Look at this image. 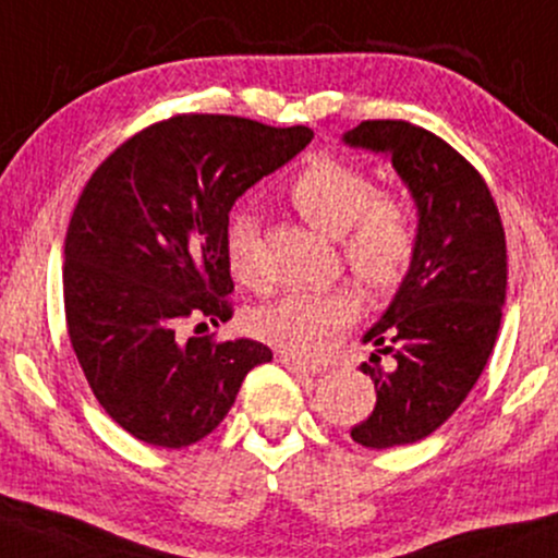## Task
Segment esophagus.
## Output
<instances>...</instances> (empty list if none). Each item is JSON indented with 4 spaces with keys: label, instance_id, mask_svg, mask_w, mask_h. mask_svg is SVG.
Here are the masks:
<instances>
[{
    "label": "esophagus",
    "instance_id": "obj_1",
    "mask_svg": "<svg viewBox=\"0 0 558 558\" xmlns=\"http://www.w3.org/2000/svg\"><path fill=\"white\" fill-rule=\"evenodd\" d=\"M278 361L280 364H283L288 372L291 374H296V377H314V374L319 372L317 366H312V364H304V361H299L296 355H288V353H280L278 355Z\"/></svg>",
    "mask_w": 558,
    "mask_h": 558
}]
</instances>
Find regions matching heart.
<instances>
[{"mask_svg":"<svg viewBox=\"0 0 558 558\" xmlns=\"http://www.w3.org/2000/svg\"><path fill=\"white\" fill-rule=\"evenodd\" d=\"M288 203L327 236H340L345 267L372 299H389L411 275L418 257V220L398 194L379 192L364 171L332 158H317L293 177ZM259 220L250 210L228 215L223 254L239 286L257 288ZM351 288L291 291L252 314V332L301 361L319 359L340 332L359 319Z\"/></svg>","mask_w":558,"mask_h":558,"instance_id":"b5f03b06","label":"heart"}]
</instances>
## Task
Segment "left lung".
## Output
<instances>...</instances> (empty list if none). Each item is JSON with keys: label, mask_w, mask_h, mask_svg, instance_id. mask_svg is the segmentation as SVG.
Masks as SVG:
<instances>
[{"label": "left lung", "mask_w": 558, "mask_h": 558, "mask_svg": "<svg viewBox=\"0 0 558 558\" xmlns=\"http://www.w3.org/2000/svg\"><path fill=\"white\" fill-rule=\"evenodd\" d=\"M345 143L389 153L418 205V257L364 338L377 345L361 364L377 405L351 436L372 449L413 445L458 411L494 351L507 296L505 226L486 179L439 134L368 119Z\"/></svg>", "instance_id": "left-lung-1"}]
</instances>
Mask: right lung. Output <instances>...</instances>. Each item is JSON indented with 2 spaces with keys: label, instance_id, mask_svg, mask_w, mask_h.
Returning a JSON list of instances; mask_svg holds the SVG:
<instances>
[{
  "label": "right lung",
  "instance_id": "1",
  "mask_svg": "<svg viewBox=\"0 0 558 558\" xmlns=\"http://www.w3.org/2000/svg\"><path fill=\"white\" fill-rule=\"evenodd\" d=\"M312 137L304 124L177 113L132 134L80 192L64 239L66 335L100 408L140 441L205 439L272 359L257 340L199 332L233 317V203Z\"/></svg>",
  "mask_w": 558,
  "mask_h": 558
}]
</instances>
